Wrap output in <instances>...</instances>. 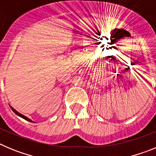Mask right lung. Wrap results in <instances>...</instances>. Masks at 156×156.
Instances as JSON below:
<instances>
[{
    "mask_svg": "<svg viewBox=\"0 0 156 156\" xmlns=\"http://www.w3.org/2000/svg\"><path fill=\"white\" fill-rule=\"evenodd\" d=\"M11 108H12V111L14 112H15V113L16 114V115H19V116H20V117H22V118H23V119H26V120H27V121H30V122H33V121L31 120V119H28V118H27V117H26L25 116V115H22V114H20L19 113V112H18L17 111H16V109H14L13 108H12V107H11Z\"/></svg>",
    "mask_w": 156,
    "mask_h": 156,
    "instance_id": "obj_1",
    "label": "right lung"
}]
</instances>
